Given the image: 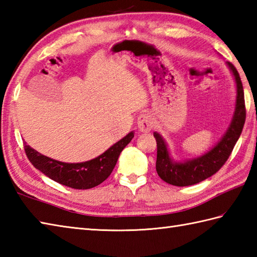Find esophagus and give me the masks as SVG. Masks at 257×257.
<instances>
[{"mask_svg":"<svg viewBox=\"0 0 257 257\" xmlns=\"http://www.w3.org/2000/svg\"><path fill=\"white\" fill-rule=\"evenodd\" d=\"M138 128L140 132L143 133H149L154 127V118L153 115L148 112H143L138 117Z\"/></svg>","mask_w":257,"mask_h":257,"instance_id":"1","label":"esophagus"}]
</instances>
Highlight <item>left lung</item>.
<instances>
[{
	"mask_svg": "<svg viewBox=\"0 0 257 257\" xmlns=\"http://www.w3.org/2000/svg\"><path fill=\"white\" fill-rule=\"evenodd\" d=\"M227 65L234 75L236 83L235 111L227 132L214 148L197 158L177 163L170 157L167 144L165 143L164 138L158 133H154V137L157 142L156 170L164 182L179 187L203 182L217 173L232 154L234 146L242 134L246 118V109L243 84L239 74L232 63L227 62Z\"/></svg>",
	"mask_w": 257,
	"mask_h": 257,
	"instance_id": "8db88e82",
	"label": "left lung"
}]
</instances>
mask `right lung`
<instances>
[{"instance_id":"right-lung-1","label":"right lung","mask_w":257,"mask_h":257,"mask_svg":"<svg viewBox=\"0 0 257 257\" xmlns=\"http://www.w3.org/2000/svg\"><path fill=\"white\" fill-rule=\"evenodd\" d=\"M133 138L134 132L129 133L97 158L77 164L62 163L49 158L29 145L24 146V150L34 167L54 182L74 189H89L100 185L109 177L117 164L120 153Z\"/></svg>"}]
</instances>
